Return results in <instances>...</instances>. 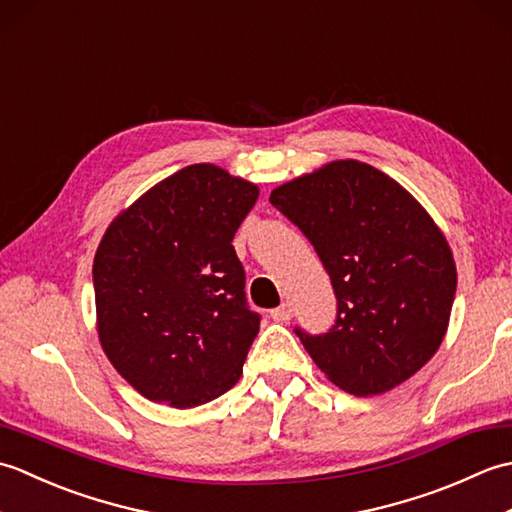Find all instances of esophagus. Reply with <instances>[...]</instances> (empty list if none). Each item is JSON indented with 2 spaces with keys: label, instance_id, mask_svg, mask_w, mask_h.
<instances>
[{
  "label": "esophagus",
  "instance_id": "esophagus-1",
  "mask_svg": "<svg viewBox=\"0 0 512 512\" xmlns=\"http://www.w3.org/2000/svg\"><path fill=\"white\" fill-rule=\"evenodd\" d=\"M270 317H273L275 321H281V323L290 321V319H292V308H290V303H281L279 308H275L273 312H270Z\"/></svg>",
  "mask_w": 512,
  "mask_h": 512
}]
</instances>
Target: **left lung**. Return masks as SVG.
Wrapping results in <instances>:
<instances>
[{"label": "left lung", "mask_w": 512, "mask_h": 512, "mask_svg": "<svg viewBox=\"0 0 512 512\" xmlns=\"http://www.w3.org/2000/svg\"><path fill=\"white\" fill-rule=\"evenodd\" d=\"M328 270L336 321L295 328L347 394L376 396L427 365L447 334L458 273L442 231L409 191L358 160H336L270 193Z\"/></svg>", "instance_id": "8db88e82"}]
</instances>
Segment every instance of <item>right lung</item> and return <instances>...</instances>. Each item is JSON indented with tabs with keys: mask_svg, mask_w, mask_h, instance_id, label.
Wrapping results in <instances>:
<instances>
[{
	"mask_svg": "<svg viewBox=\"0 0 512 512\" xmlns=\"http://www.w3.org/2000/svg\"><path fill=\"white\" fill-rule=\"evenodd\" d=\"M253 182L189 165L107 228L94 257L96 328L129 385L176 409L231 389L259 332L233 248L257 202Z\"/></svg>",
	"mask_w": 512,
	"mask_h": 512,
	"instance_id": "add662e5",
	"label": "right lung"
}]
</instances>
